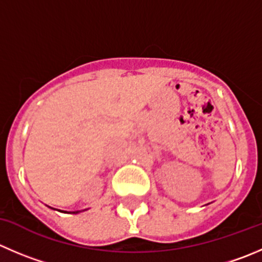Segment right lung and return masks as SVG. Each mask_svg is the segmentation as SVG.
Listing matches in <instances>:
<instances>
[{
  "label": "right lung",
  "mask_w": 262,
  "mask_h": 262,
  "mask_svg": "<svg viewBox=\"0 0 262 262\" xmlns=\"http://www.w3.org/2000/svg\"><path fill=\"white\" fill-rule=\"evenodd\" d=\"M51 209H52V207H51ZM53 210H56V209H53ZM61 212H67V211H61ZM80 211H72V212H68V214H79Z\"/></svg>",
  "instance_id": "right-lung-1"
}]
</instances>
